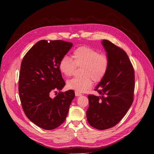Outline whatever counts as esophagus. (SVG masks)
Masks as SVG:
<instances>
[{
	"mask_svg": "<svg viewBox=\"0 0 154 154\" xmlns=\"http://www.w3.org/2000/svg\"><path fill=\"white\" fill-rule=\"evenodd\" d=\"M75 94L76 96H82V94L78 92V91H75Z\"/></svg>",
	"mask_w": 154,
	"mask_h": 154,
	"instance_id": "1",
	"label": "esophagus"
}]
</instances>
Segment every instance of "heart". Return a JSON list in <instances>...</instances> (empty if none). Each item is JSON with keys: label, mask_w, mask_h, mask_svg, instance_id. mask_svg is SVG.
Here are the masks:
<instances>
[{"label": "heart", "mask_w": 154, "mask_h": 154, "mask_svg": "<svg viewBox=\"0 0 154 154\" xmlns=\"http://www.w3.org/2000/svg\"><path fill=\"white\" fill-rule=\"evenodd\" d=\"M72 58L63 56L58 64L59 69L65 76L73 75L76 67H82V77H74L67 82L69 89L77 91H85L90 89L95 82H101L106 75L109 68V60L105 54L89 46H81L74 49Z\"/></svg>", "instance_id": "b5f03b06"}]
</instances>
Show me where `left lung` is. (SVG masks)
<instances>
[{"instance_id":"obj_1","label":"left lung","mask_w":154,"mask_h":154,"mask_svg":"<svg viewBox=\"0 0 154 154\" xmlns=\"http://www.w3.org/2000/svg\"><path fill=\"white\" fill-rule=\"evenodd\" d=\"M102 45L109 60L103 79L96 86L100 96L90 94L86 111L88 123L98 130H105L119 123L133 103L134 69L126 52L106 39Z\"/></svg>"}]
</instances>
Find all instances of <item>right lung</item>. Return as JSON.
I'll return each instance as SVG.
<instances>
[{
	"label": "right lung",
	"mask_w": 154,
	"mask_h": 154,
	"mask_svg": "<svg viewBox=\"0 0 154 154\" xmlns=\"http://www.w3.org/2000/svg\"><path fill=\"white\" fill-rule=\"evenodd\" d=\"M72 47L62 40H41L27 52L22 61L19 94L23 110L35 124L53 130L62 124L75 97L73 90L60 91L65 85L58 64ZM60 92L54 98L51 93Z\"/></svg>",
	"instance_id": "add662e5"
}]
</instances>
